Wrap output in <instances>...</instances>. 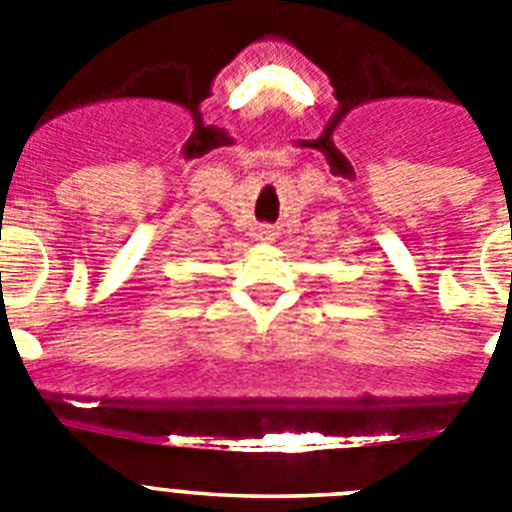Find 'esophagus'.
I'll return each mask as SVG.
<instances>
[{"mask_svg":"<svg viewBox=\"0 0 512 512\" xmlns=\"http://www.w3.org/2000/svg\"><path fill=\"white\" fill-rule=\"evenodd\" d=\"M256 238H259V241H271V238H274V228H271V225H259Z\"/></svg>","mask_w":512,"mask_h":512,"instance_id":"esophagus-1","label":"esophagus"}]
</instances>
